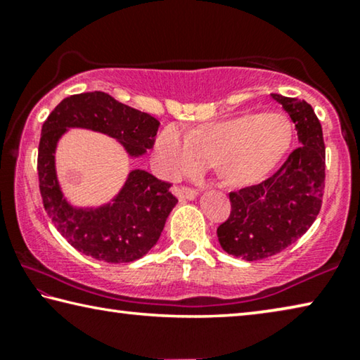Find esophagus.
<instances>
[{
  "mask_svg": "<svg viewBox=\"0 0 360 360\" xmlns=\"http://www.w3.org/2000/svg\"><path fill=\"white\" fill-rule=\"evenodd\" d=\"M174 194L178 195L181 200H192V198L197 197L198 192L194 189V187L182 186V187H174Z\"/></svg>",
  "mask_w": 360,
  "mask_h": 360,
  "instance_id": "esophagus-1",
  "label": "esophagus"
}]
</instances>
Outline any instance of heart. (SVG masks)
I'll list each match as a JSON object with an SVG mask.
<instances>
[{
    "label": "heart",
    "instance_id": "heart-1",
    "mask_svg": "<svg viewBox=\"0 0 360 360\" xmlns=\"http://www.w3.org/2000/svg\"><path fill=\"white\" fill-rule=\"evenodd\" d=\"M292 143V124L280 112H249L205 122L181 136L173 126L160 131L153 157L160 173L178 179L214 165L228 184L248 186L278 168Z\"/></svg>",
    "mask_w": 360,
    "mask_h": 360
}]
</instances>
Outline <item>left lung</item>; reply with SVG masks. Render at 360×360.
<instances>
[{"mask_svg":"<svg viewBox=\"0 0 360 360\" xmlns=\"http://www.w3.org/2000/svg\"><path fill=\"white\" fill-rule=\"evenodd\" d=\"M296 122L300 146L259 184L229 192L231 213L217 229L221 248L248 262L289 248L312 226L325 192V142L307 101L271 94Z\"/></svg>","mask_w":360,"mask_h":360,"instance_id":"left-lung-1","label":"left lung"}]
</instances>
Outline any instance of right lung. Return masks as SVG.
Instances as JSON below:
<instances>
[{
	"label": "right lung",
	"instance_id": "right-lung-1",
	"mask_svg": "<svg viewBox=\"0 0 360 360\" xmlns=\"http://www.w3.org/2000/svg\"><path fill=\"white\" fill-rule=\"evenodd\" d=\"M68 127L108 134L126 147L129 155L137 157L153 147L160 121L105 92L71 95L43 122L37 158L43 207L74 249L108 264L141 259L157 244L166 218L178 203L169 192L173 184L147 171L134 169L111 205L96 210L72 208L63 198L55 171L56 142Z\"/></svg>",
	"mask_w": 360,
	"mask_h": 360
}]
</instances>
